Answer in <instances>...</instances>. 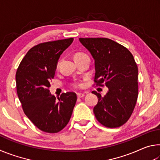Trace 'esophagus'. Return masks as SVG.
Returning a JSON list of instances; mask_svg holds the SVG:
<instances>
[{
    "label": "esophagus",
    "instance_id": "34e87169",
    "mask_svg": "<svg viewBox=\"0 0 160 160\" xmlns=\"http://www.w3.org/2000/svg\"><path fill=\"white\" fill-rule=\"evenodd\" d=\"M77 95H78V97H79V98H81V97H85V93H78Z\"/></svg>",
    "mask_w": 160,
    "mask_h": 160
}]
</instances>
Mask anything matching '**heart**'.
I'll list each match as a JSON object with an SVG mask.
<instances>
[{
    "label": "heart",
    "instance_id": "1",
    "mask_svg": "<svg viewBox=\"0 0 160 160\" xmlns=\"http://www.w3.org/2000/svg\"><path fill=\"white\" fill-rule=\"evenodd\" d=\"M83 55H85V54H84L82 53H78L75 54V57H77V56H83ZM73 86L75 87V88H80V87H81V84L79 83V82H74L73 83Z\"/></svg>",
    "mask_w": 160,
    "mask_h": 160
}]
</instances>
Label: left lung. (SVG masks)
<instances>
[{
    "label": "left lung",
    "mask_w": 160,
    "mask_h": 160,
    "mask_svg": "<svg viewBox=\"0 0 160 160\" xmlns=\"http://www.w3.org/2000/svg\"><path fill=\"white\" fill-rule=\"evenodd\" d=\"M79 40L94 60L96 85L109 88L104 97L92 92L98 97L93 109L95 117L108 128L120 127L131 117L138 95V69L133 56L128 48L107 38Z\"/></svg>",
    "instance_id": "8db88e82"
}]
</instances>
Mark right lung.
<instances>
[{
	"label": "right lung",
	"mask_w": 160,
	"mask_h": 160,
	"mask_svg": "<svg viewBox=\"0 0 160 160\" xmlns=\"http://www.w3.org/2000/svg\"><path fill=\"white\" fill-rule=\"evenodd\" d=\"M73 38L41 43L28 51L16 72L17 93L28 118L41 131L55 133L69 122L77 101L75 92L63 93L56 101L50 93L62 53Z\"/></svg>",
	"instance_id": "obj_1"
}]
</instances>
